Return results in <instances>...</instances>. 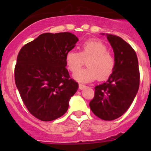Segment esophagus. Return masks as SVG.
Listing matches in <instances>:
<instances>
[{
	"label": "esophagus",
	"instance_id": "1",
	"mask_svg": "<svg viewBox=\"0 0 151 151\" xmlns=\"http://www.w3.org/2000/svg\"><path fill=\"white\" fill-rule=\"evenodd\" d=\"M78 88H79L80 90H82V89H84L85 88H86V86H85V85H82V84H79V85H78Z\"/></svg>",
	"mask_w": 151,
	"mask_h": 151
}]
</instances>
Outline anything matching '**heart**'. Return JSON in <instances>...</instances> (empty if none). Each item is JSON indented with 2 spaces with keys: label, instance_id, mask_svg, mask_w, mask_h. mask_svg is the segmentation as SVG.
<instances>
[{
  "label": "heart",
  "instance_id": "heart-1",
  "mask_svg": "<svg viewBox=\"0 0 151 151\" xmlns=\"http://www.w3.org/2000/svg\"><path fill=\"white\" fill-rule=\"evenodd\" d=\"M87 59L88 68L79 70ZM68 69L74 74V78L79 82H90L97 79H107L114 71L115 58L108 52L107 46L98 39H89L82 45L81 52L69 50L65 56Z\"/></svg>",
  "mask_w": 151,
  "mask_h": 151
}]
</instances>
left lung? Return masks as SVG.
<instances>
[{
    "label": "left lung",
    "instance_id": "left-lung-1",
    "mask_svg": "<svg viewBox=\"0 0 151 151\" xmlns=\"http://www.w3.org/2000/svg\"><path fill=\"white\" fill-rule=\"evenodd\" d=\"M106 35L114 52L115 69L106 82L94 88L89 106L97 117L111 121L123 115L134 101L139 88L140 73L138 57L131 45L119 36Z\"/></svg>",
    "mask_w": 151,
    "mask_h": 151
}]
</instances>
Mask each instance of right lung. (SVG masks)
Listing matches in <instances>:
<instances>
[{"instance_id": "add662e5", "label": "right lung", "mask_w": 151, "mask_h": 151, "mask_svg": "<svg viewBox=\"0 0 151 151\" xmlns=\"http://www.w3.org/2000/svg\"><path fill=\"white\" fill-rule=\"evenodd\" d=\"M78 38L70 32L44 33L22 47L14 70L15 83L29 113L41 121L62 116L78 84L70 78L65 56Z\"/></svg>"}]
</instances>
